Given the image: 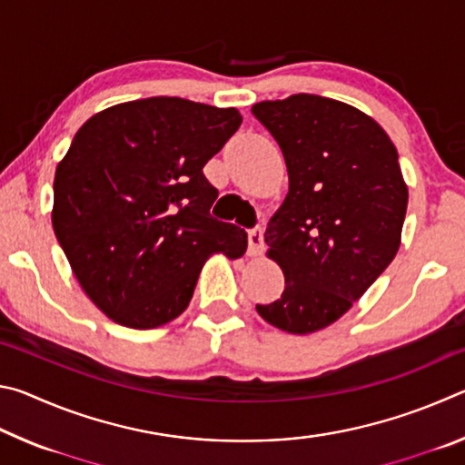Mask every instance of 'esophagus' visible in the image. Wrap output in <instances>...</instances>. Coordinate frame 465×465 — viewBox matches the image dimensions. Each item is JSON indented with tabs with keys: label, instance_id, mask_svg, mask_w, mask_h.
<instances>
[{
	"label": "esophagus",
	"instance_id": "34e87169",
	"mask_svg": "<svg viewBox=\"0 0 465 465\" xmlns=\"http://www.w3.org/2000/svg\"><path fill=\"white\" fill-rule=\"evenodd\" d=\"M264 252V233L262 227H254L248 232V254L250 256H261Z\"/></svg>",
	"mask_w": 465,
	"mask_h": 465
}]
</instances>
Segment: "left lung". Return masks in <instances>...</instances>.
<instances>
[{
  "label": "left lung",
  "mask_w": 465,
  "mask_h": 465,
  "mask_svg": "<svg viewBox=\"0 0 465 465\" xmlns=\"http://www.w3.org/2000/svg\"><path fill=\"white\" fill-rule=\"evenodd\" d=\"M252 114L277 139L289 172L264 233L285 291L256 310L285 332H318L352 308L400 248L408 186L398 152L371 116L316 94L258 102Z\"/></svg>",
  "instance_id": "left-lung-1"
}]
</instances>
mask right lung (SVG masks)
<instances>
[{
	"mask_svg": "<svg viewBox=\"0 0 465 465\" xmlns=\"http://www.w3.org/2000/svg\"><path fill=\"white\" fill-rule=\"evenodd\" d=\"M240 124L235 108L155 96L102 110L75 133L54 172L53 230L116 324H168L209 256H243L248 235L211 217L219 193L203 174Z\"/></svg>",
	"mask_w": 465,
	"mask_h": 465,
	"instance_id": "1",
	"label": "right lung"
}]
</instances>
